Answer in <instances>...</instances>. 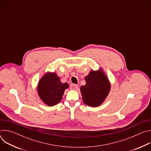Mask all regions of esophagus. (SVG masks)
I'll list each match as a JSON object with an SVG mask.
<instances>
[{
	"label": "esophagus",
	"mask_w": 151,
	"mask_h": 151,
	"mask_svg": "<svg viewBox=\"0 0 151 151\" xmlns=\"http://www.w3.org/2000/svg\"><path fill=\"white\" fill-rule=\"evenodd\" d=\"M70 89H72V90H76V89H77V88H78V85H77L76 84L72 83V84H71V85H70Z\"/></svg>",
	"instance_id": "obj_1"
}]
</instances>
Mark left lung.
<instances>
[{
	"label": "left lung",
	"mask_w": 151,
	"mask_h": 151,
	"mask_svg": "<svg viewBox=\"0 0 151 151\" xmlns=\"http://www.w3.org/2000/svg\"><path fill=\"white\" fill-rule=\"evenodd\" d=\"M86 84L81 87L80 90L83 103L91 107L101 105L108 96L111 83L103 70H91L85 78Z\"/></svg>",
	"instance_id": "left-lung-1"
}]
</instances>
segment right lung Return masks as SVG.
Returning <instances> with one entry per match:
<instances>
[{
  "instance_id": "right-lung-1",
  "label": "right lung",
  "mask_w": 151,
  "mask_h": 151,
  "mask_svg": "<svg viewBox=\"0 0 151 151\" xmlns=\"http://www.w3.org/2000/svg\"><path fill=\"white\" fill-rule=\"evenodd\" d=\"M69 88L68 83H62L55 72H47L39 80L37 93L45 104L53 106L62 99L64 91Z\"/></svg>"
}]
</instances>
